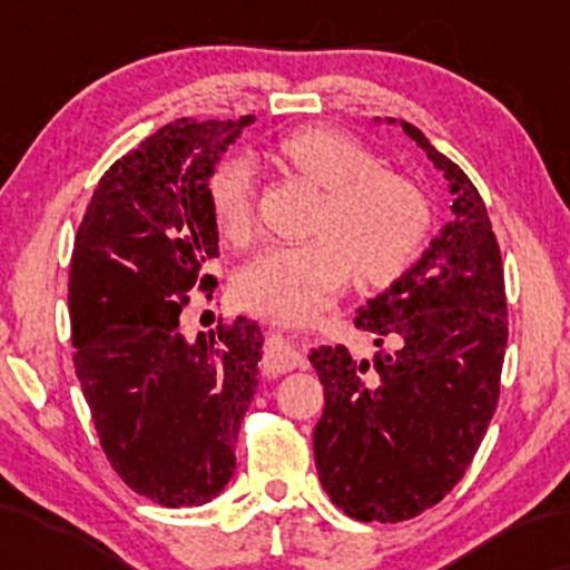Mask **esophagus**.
Instances as JSON below:
<instances>
[{
  "label": "esophagus",
  "mask_w": 570,
  "mask_h": 570,
  "mask_svg": "<svg viewBox=\"0 0 570 570\" xmlns=\"http://www.w3.org/2000/svg\"><path fill=\"white\" fill-rule=\"evenodd\" d=\"M303 364H305L303 353L294 348L281 332H273V335L267 337L265 356H263V370L267 375H284V372L303 367Z\"/></svg>",
  "instance_id": "obj_1"
}]
</instances>
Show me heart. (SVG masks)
<instances>
[{"instance_id":"1","label":"heart","mask_w":570,"mask_h":570,"mask_svg":"<svg viewBox=\"0 0 570 570\" xmlns=\"http://www.w3.org/2000/svg\"><path fill=\"white\" fill-rule=\"evenodd\" d=\"M278 155L303 179L324 189L305 244H278L240 271V303L276 322H303L343 292L353 271L358 284L389 286L426 246L431 206L407 176L385 171L356 136L335 128H303L281 139ZM208 206L233 244L254 230L257 174L248 158H227L208 176Z\"/></svg>"}]
</instances>
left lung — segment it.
Listing matches in <instances>:
<instances>
[{"label":"left lung","instance_id":"1","mask_svg":"<svg viewBox=\"0 0 570 570\" xmlns=\"http://www.w3.org/2000/svg\"><path fill=\"white\" fill-rule=\"evenodd\" d=\"M399 126L448 179L453 219L402 278L358 307L356 326L381 348L372 362L345 345L311 353L324 383L313 431L318 480L362 522L410 520L455 488L499 404L509 337L485 203L421 130Z\"/></svg>","mask_w":570,"mask_h":570}]
</instances>
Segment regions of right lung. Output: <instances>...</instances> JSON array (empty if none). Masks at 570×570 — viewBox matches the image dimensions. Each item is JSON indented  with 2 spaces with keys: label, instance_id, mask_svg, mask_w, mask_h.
<instances>
[{
  "label": "right lung",
  "instance_id": "1",
  "mask_svg": "<svg viewBox=\"0 0 570 570\" xmlns=\"http://www.w3.org/2000/svg\"><path fill=\"white\" fill-rule=\"evenodd\" d=\"M252 122L181 117L144 139L101 176L71 252L77 381L115 472L163 507L225 490L257 391V322L238 316L198 340L179 326L189 299L217 289L206 185Z\"/></svg>",
  "mask_w": 570,
  "mask_h": 570
}]
</instances>
